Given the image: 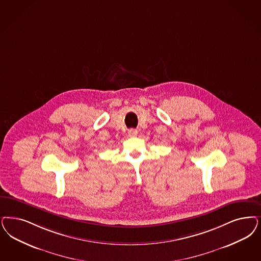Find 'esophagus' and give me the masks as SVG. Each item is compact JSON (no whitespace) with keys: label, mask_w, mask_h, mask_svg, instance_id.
<instances>
[{"label":"esophagus","mask_w":261,"mask_h":261,"mask_svg":"<svg viewBox=\"0 0 261 261\" xmlns=\"http://www.w3.org/2000/svg\"><path fill=\"white\" fill-rule=\"evenodd\" d=\"M137 134H138V131L136 129H129L128 130V135L130 137H136Z\"/></svg>","instance_id":"esophagus-1"}]
</instances>
